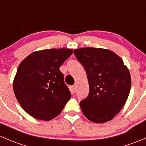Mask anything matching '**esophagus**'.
I'll return each instance as SVG.
<instances>
[{
	"label": "esophagus",
	"mask_w": 146,
	"mask_h": 146,
	"mask_svg": "<svg viewBox=\"0 0 146 146\" xmlns=\"http://www.w3.org/2000/svg\"><path fill=\"white\" fill-rule=\"evenodd\" d=\"M70 90H71L72 93H75L76 92V86L75 85H72L70 87Z\"/></svg>",
	"instance_id": "esophagus-1"
}]
</instances>
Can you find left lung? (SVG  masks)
I'll use <instances>...</instances> for the list:
<instances>
[{
	"mask_svg": "<svg viewBox=\"0 0 146 146\" xmlns=\"http://www.w3.org/2000/svg\"><path fill=\"white\" fill-rule=\"evenodd\" d=\"M75 55L85 68L89 82L88 96L80 102L88 120L104 123L121 111L131 85L129 70L117 54L100 48H76Z\"/></svg>",
	"mask_w": 146,
	"mask_h": 146,
	"instance_id": "left-lung-1",
	"label": "left lung"
}]
</instances>
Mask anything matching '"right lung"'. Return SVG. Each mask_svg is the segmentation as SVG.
<instances>
[{
    "mask_svg": "<svg viewBox=\"0 0 146 146\" xmlns=\"http://www.w3.org/2000/svg\"><path fill=\"white\" fill-rule=\"evenodd\" d=\"M73 52L70 48L35 51L19 65L13 90L20 106L32 117L44 121L55 118L70 99L59 68Z\"/></svg>",
    "mask_w": 146,
    "mask_h": 146,
    "instance_id": "1",
    "label": "right lung"
}]
</instances>
